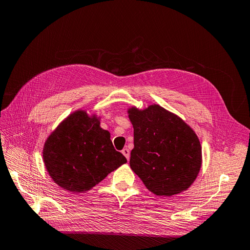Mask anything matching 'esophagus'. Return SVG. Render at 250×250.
I'll list each match as a JSON object with an SVG mask.
<instances>
[{
	"instance_id": "esophagus-1",
	"label": "esophagus",
	"mask_w": 250,
	"mask_h": 250,
	"mask_svg": "<svg viewBox=\"0 0 250 250\" xmlns=\"http://www.w3.org/2000/svg\"><path fill=\"white\" fill-rule=\"evenodd\" d=\"M122 153H123V155L127 158V161H129V157H130V152H129V150H128L127 148H124V149L122 150Z\"/></svg>"
}]
</instances>
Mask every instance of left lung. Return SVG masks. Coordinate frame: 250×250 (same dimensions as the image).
Returning a JSON list of instances; mask_svg holds the SVG:
<instances>
[{
  "label": "left lung",
  "instance_id": "8db88e82",
  "mask_svg": "<svg viewBox=\"0 0 250 250\" xmlns=\"http://www.w3.org/2000/svg\"><path fill=\"white\" fill-rule=\"evenodd\" d=\"M128 113L134 138L131 170L157 196L187 190L201 167L200 142L192 128L156 104L144 110L132 107Z\"/></svg>",
  "mask_w": 250,
  "mask_h": 250
}]
</instances>
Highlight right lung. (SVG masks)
<instances>
[{"label": "right lung", "instance_id": "obj_1", "mask_svg": "<svg viewBox=\"0 0 250 250\" xmlns=\"http://www.w3.org/2000/svg\"><path fill=\"white\" fill-rule=\"evenodd\" d=\"M43 162L52 179L72 193L88 191L127 162L95 116L78 110L48 138Z\"/></svg>", "mask_w": 250, "mask_h": 250}]
</instances>
